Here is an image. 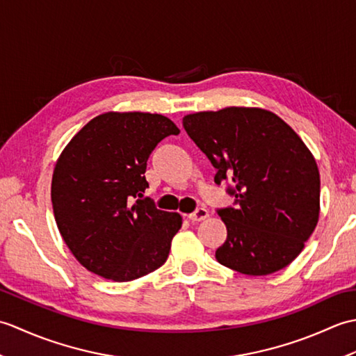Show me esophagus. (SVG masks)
I'll use <instances>...</instances> for the list:
<instances>
[{
  "label": "esophagus",
  "mask_w": 356,
  "mask_h": 356,
  "mask_svg": "<svg viewBox=\"0 0 356 356\" xmlns=\"http://www.w3.org/2000/svg\"><path fill=\"white\" fill-rule=\"evenodd\" d=\"M208 209H205V208H199V209H195L193 214H190L188 216V218H190L191 222H202V220H205V218H208Z\"/></svg>",
  "instance_id": "esophagus-1"
}]
</instances>
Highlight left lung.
I'll list each match as a JSON object with an SVG mask.
<instances>
[{
    "mask_svg": "<svg viewBox=\"0 0 356 356\" xmlns=\"http://www.w3.org/2000/svg\"><path fill=\"white\" fill-rule=\"evenodd\" d=\"M184 128L214 165L216 184H234L237 208L217 211L228 229L217 261L245 275L291 264L320 217V171L300 136L255 107L193 113Z\"/></svg>",
    "mask_w": 356,
    "mask_h": 356,
    "instance_id": "1",
    "label": "left lung"
}]
</instances>
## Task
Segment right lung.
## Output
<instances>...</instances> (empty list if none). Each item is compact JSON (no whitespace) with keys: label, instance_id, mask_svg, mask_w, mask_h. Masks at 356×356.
Masks as SVG:
<instances>
[{"label":"right lung","instance_id":"1","mask_svg":"<svg viewBox=\"0 0 356 356\" xmlns=\"http://www.w3.org/2000/svg\"><path fill=\"white\" fill-rule=\"evenodd\" d=\"M171 119L108 111L73 136L51 177L58 229L82 266L113 282H131L161 268L182 226L143 197L151 151L179 134Z\"/></svg>","mask_w":356,"mask_h":356}]
</instances>
